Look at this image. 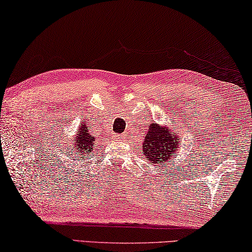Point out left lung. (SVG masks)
<instances>
[{"instance_id":"obj_1","label":"left lung","mask_w":252,"mask_h":252,"mask_svg":"<svg viewBox=\"0 0 252 252\" xmlns=\"http://www.w3.org/2000/svg\"><path fill=\"white\" fill-rule=\"evenodd\" d=\"M179 137L175 127L163 126L158 123L148 125V131L142 143V151L147 161L163 165L178 151Z\"/></svg>"}]
</instances>
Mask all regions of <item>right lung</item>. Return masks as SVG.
Segmentation results:
<instances>
[{
    "mask_svg": "<svg viewBox=\"0 0 252 252\" xmlns=\"http://www.w3.org/2000/svg\"><path fill=\"white\" fill-rule=\"evenodd\" d=\"M95 140L96 138L91 135L86 122H82L81 126H78L77 132L74 135V141L70 143V148L74 149L75 155H78V160L79 159H90L91 154L94 150Z\"/></svg>",
    "mask_w": 252,
    "mask_h": 252,
    "instance_id": "add662e5",
    "label": "right lung"
}]
</instances>
